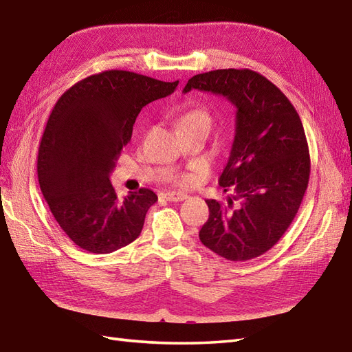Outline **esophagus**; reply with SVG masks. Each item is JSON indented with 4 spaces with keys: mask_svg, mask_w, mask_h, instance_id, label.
Masks as SVG:
<instances>
[{
    "mask_svg": "<svg viewBox=\"0 0 352 352\" xmlns=\"http://www.w3.org/2000/svg\"><path fill=\"white\" fill-rule=\"evenodd\" d=\"M163 198L170 202H179V201H184L187 198V195L182 192H166L163 193Z\"/></svg>",
    "mask_w": 352,
    "mask_h": 352,
    "instance_id": "1",
    "label": "esophagus"
}]
</instances>
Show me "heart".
Wrapping results in <instances>:
<instances>
[{"label": "heart", "mask_w": 352, "mask_h": 352, "mask_svg": "<svg viewBox=\"0 0 352 352\" xmlns=\"http://www.w3.org/2000/svg\"><path fill=\"white\" fill-rule=\"evenodd\" d=\"M211 117L206 108H192L186 111L182 117L178 118V129L184 127H210ZM173 182L178 186H189L193 183V175L192 174H182L175 177Z\"/></svg>", "instance_id": "obj_1"}]
</instances>
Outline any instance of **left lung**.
<instances>
[{"mask_svg": "<svg viewBox=\"0 0 352 352\" xmlns=\"http://www.w3.org/2000/svg\"><path fill=\"white\" fill-rule=\"evenodd\" d=\"M220 94L236 108L235 138L219 184L240 199L234 208L207 199L199 231L206 248L228 261L264 255L288 230L303 201L310 156L303 124L279 88L249 69H220L189 79L183 91Z\"/></svg>", "mask_w": 352, "mask_h": 352, "instance_id": "1", "label": "left lung"}]
</instances>
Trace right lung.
Masks as SVG:
<instances>
[{
    "mask_svg": "<svg viewBox=\"0 0 352 352\" xmlns=\"http://www.w3.org/2000/svg\"><path fill=\"white\" fill-rule=\"evenodd\" d=\"M177 85L104 70L79 80L55 103L38 146V184L61 230L80 249L103 255L141 234L157 195L139 189L118 199L109 174L132 139L138 113Z\"/></svg>",
    "mask_w": 352,
    "mask_h": 352,
    "instance_id": "add662e5",
    "label": "right lung"
}]
</instances>
